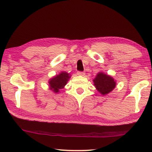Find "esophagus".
Instances as JSON below:
<instances>
[{"label": "esophagus", "mask_w": 152, "mask_h": 152, "mask_svg": "<svg viewBox=\"0 0 152 152\" xmlns=\"http://www.w3.org/2000/svg\"><path fill=\"white\" fill-rule=\"evenodd\" d=\"M77 74H78V76H84L85 75V72H77Z\"/></svg>", "instance_id": "esophagus-1"}]
</instances>
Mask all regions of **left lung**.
Wrapping results in <instances>:
<instances>
[{"label": "left lung", "mask_w": 152, "mask_h": 152, "mask_svg": "<svg viewBox=\"0 0 152 152\" xmlns=\"http://www.w3.org/2000/svg\"><path fill=\"white\" fill-rule=\"evenodd\" d=\"M94 85L97 91L102 95H107L116 86V81L112 76L99 72L93 80Z\"/></svg>", "instance_id": "8db88e82"}]
</instances>
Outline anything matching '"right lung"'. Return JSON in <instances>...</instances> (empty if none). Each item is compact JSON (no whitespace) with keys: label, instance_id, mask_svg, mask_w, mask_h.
<instances>
[{"label":"right lung","instance_id":"obj_1","mask_svg":"<svg viewBox=\"0 0 152 152\" xmlns=\"http://www.w3.org/2000/svg\"><path fill=\"white\" fill-rule=\"evenodd\" d=\"M71 75L66 72H61L49 80V88L53 93H58L60 90L63 88L66 85L67 82L70 78Z\"/></svg>","mask_w":152,"mask_h":152}]
</instances>
